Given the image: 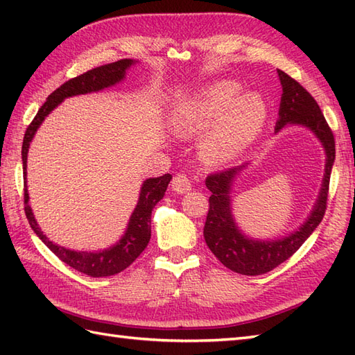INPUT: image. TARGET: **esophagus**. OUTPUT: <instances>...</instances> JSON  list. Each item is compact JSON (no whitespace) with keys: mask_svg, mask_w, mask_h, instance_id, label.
<instances>
[{"mask_svg":"<svg viewBox=\"0 0 355 355\" xmlns=\"http://www.w3.org/2000/svg\"><path fill=\"white\" fill-rule=\"evenodd\" d=\"M192 189V184H191V180L187 178L183 173H178V175L173 177L172 180V191L178 193V195H183L186 192H189Z\"/></svg>","mask_w":355,"mask_h":355,"instance_id":"34e87169","label":"esophagus"}]
</instances>
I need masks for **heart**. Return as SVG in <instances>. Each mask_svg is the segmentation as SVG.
Returning a JSON list of instances; mask_svg holds the SVG:
<instances>
[{
  "label": "heart",
  "instance_id": "heart-1",
  "mask_svg": "<svg viewBox=\"0 0 355 355\" xmlns=\"http://www.w3.org/2000/svg\"><path fill=\"white\" fill-rule=\"evenodd\" d=\"M236 80H216L175 110L171 117L172 131L191 137L206 130L200 143L202 162L210 166L233 160L250 145L262 130L267 105L262 96L248 92L241 94Z\"/></svg>",
  "mask_w": 355,
  "mask_h": 355
}]
</instances>
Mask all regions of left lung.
<instances>
[{
    "label": "left lung",
    "instance_id": "left-lung-1",
    "mask_svg": "<svg viewBox=\"0 0 355 355\" xmlns=\"http://www.w3.org/2000/svg\"><path fill=\"white\" fill-rule=\"evenodd\" d=\"M277 76L282 85V96L275 132H281L284 128L288 126H302L313 132L325 153V171H323L319 195L305 221L296 230L284 236L266 239L247 235L239 227L233 215V187L250 163L235 166V168L214 173L206 178L207 189L212 192L209 197L210 207L205 224L206 244L223 266L235 273L247 276L263 275L281 266L296 253L299 247L318 229L325 215L329 175L336 160L334 135L318 102L299 82L286 73L277 70Z\"/></svg>",
    "mask_w": 355,
    "mask_h": 355
}]
</instances>
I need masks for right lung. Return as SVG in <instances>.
<instances>
[{
	"label": "right lung",
	"mask_w": 355,
	"mask_h": 355,
	"mask_svg": "<svg viewBox=\"0 0 355 355\" xmlns=\"http://www.w3.org/2000/svg\"><path fill=\"white\" fill-rule=\"evenodd\" d=\"M139 61L134 59H120L117 62L107 64L97 69L89 70L80 76L70 79L64 85L55 89L42 107L37 111L33 122L28 125L24 141H22V169H24V202H26V215L30 227L36 233L42 243L47 245L50 250L55 253L59 259L65 262L67 266L73 267L80 273L88 275L92 277H107L117 275L123 271L126 267L139 258L140 253L145 250L149 239H150V214L155 205L164 197V192L168 189V184L172 180L171 173H164L157 178H146L141 183L137 205H135L132 214L128 221L123 235L120 236L116 244H112L103 250L97 252H82V250H71L62 245H58L44 235L40 224L33 215V210L28 205V191H27V154L30 143H32L36 131L45 120L50 112L58 108L65 99L79 94L97 93L105 88L114 87L119 82H122L126 78V71L131 69L134 64Z\"/></svg>",
	"instance_id": "1"
}]
</instances>
